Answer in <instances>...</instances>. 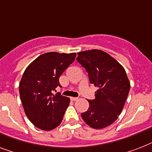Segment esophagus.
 Wrapping results in <instances>:
<instances>
[{
  "label": "esophagus",
  "mask_w": 152,
  "mask_h": 152,
  "mask_svg": "<svg viewBox=\"0 0 152 152\" xmlns=\"http://www.w3.org/2000/svg\"><path fill=\"white\" fill-rule=\"evenodd\" d=\"M78 99V98L77 97H71V101H76V100Z\"/></svg>",
  "instance_id": "obj_1"
}]
</instances>
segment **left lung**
I'll return each mask as SVG.
<instances>
[{"label": "left lung", "mask_w": 152, "mask_h": 152, "mask_svg": "<svg viewBox=\"0 0 152 152\" xmlns=\"http://www.w3.org/2000/svg\"><path fill=\"white\" fill-rule=\"evenodd\" d=\"M77 62L88 72L91 84L99 88L95 99H88L89 108L81 117L92 128L102 129L116 120L130 91L124 67L111 56L99 50L77 53Z\"/></svg>", "instance_id": "1"}]
</instances>
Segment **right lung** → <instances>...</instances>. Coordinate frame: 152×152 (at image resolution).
<instances>
[{"label":"right lung","instance_id":"1","mask_svg":"<svg viewBox=\"0 0 152 152\" xmlns=\"http://www.w3.org/2000/svg\"><path fill=\"white\" fill-rule=\"evenodd\" d=\"M75 56V53H46L26 69L20 81V98L26 116L36 127L51 130L61 124L70 99L52 92L61 87L59 77Z\"/></svg>","mask_w":152,"mask_h":152}]
</instances>
